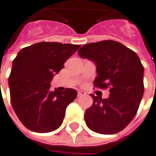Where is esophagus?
I'll return each instance as SVG.
<instances>
[{
	"label": "esophagus",
	"mask_w": 156,
	"mask_h": 156,
	"mask_svg": "<svg viewBox=\"0 0 156 156\" xmlns=\"http://www.w3.org/2000/svg\"><path fill=\"white\" fill-rule=\"evenodd\" d=\"M86 94V92L84 91H78V97H81V96H84Z\"/></svg>",
	"instance_id": "1"
}]
</instances>
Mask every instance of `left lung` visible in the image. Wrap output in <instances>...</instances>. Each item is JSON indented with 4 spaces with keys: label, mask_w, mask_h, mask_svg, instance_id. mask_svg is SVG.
Segmentation results:
<instances>
[{
    "label": "left lung",
    "mask_w": 156,
    "mask_h": 156,
    "mask_svg": "<svg viewBox=\"0 0 156 156\" xmlns=\"http://www.w3.org/2000/svg\"><path fill=\"white\" fill-rule=\"evenodd\" d=\"M78 56L96 65L94 85L109 87L110 91L107 98L91 94L93 103L85 112L86 126L102 134L120 132L135 116L144 92V67L138 55L119 42L106 40L85 44Z\"/></svg>",
    "instance_id": "left-lung-1"
}]
</instances>
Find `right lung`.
I'll list each match as a JSON object with an SVG mask.
<instances>
[{"instance_id": "1", "label": "right lung", "mask_w": 156, "mask_h": 156, "mask_svg": "<svg viewBox=\"0 0 156 156\" xmlns=\"http://www.w3.org/2000/svg\"><path fill=\"white\" fill-rule=\"evenodd\" d=\"M80 45L42 42L25 47L13 61L9 85L13 109L25 127L49 133L62 125L76 90L52 91L51 82Z\"/></svg>"}]
</instances>
